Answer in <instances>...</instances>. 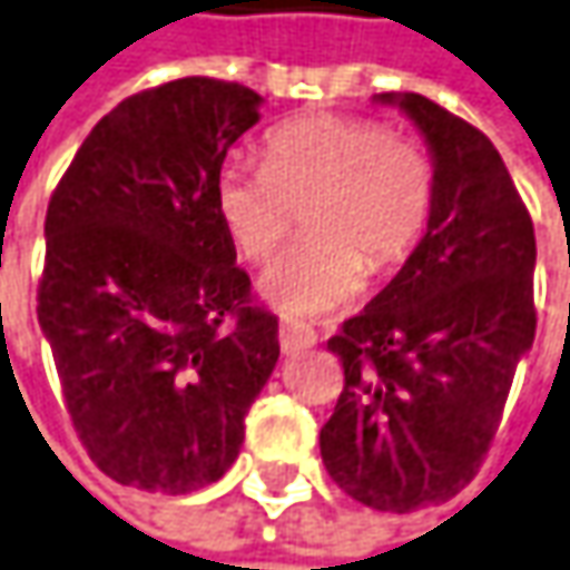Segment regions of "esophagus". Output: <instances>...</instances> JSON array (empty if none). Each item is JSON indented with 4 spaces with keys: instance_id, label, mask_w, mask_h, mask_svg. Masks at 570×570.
<instances>
[{
    "instance_id": "obj_1",
    "label": "esophagus",
    "mask_w": 570,
    "mask_h": 570,
    "mask_svg": "<svg viewBox=\"0 0 570 570\" xmlns=\"http://www.w3.org/2000/svg\"><path fill=\"white\" fill-rule=\"evenodd\" d=\"M316 345V332L303 322H289L284 318L281 322V348L284 354H299L303 348H313Z\"/></svg>"
}]
</instances>
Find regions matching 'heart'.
I'll list each match as a JSON object with an SVG mask.
<instances>
[{
    "instance_id": "heart-1",
    "label": "heart",
    "mask_w": 570,
    "mask_h": 570,
    "mask_svg": "<svg viewBox=\"0 0 570 570\" xmlns=\"http://www.w3.org/2000/svg\"><path fill=\"white\" fill-rule=\"evenodd\" d=\"M216 216L252 264L274 257L306 209L309 235L267 267L261 296L286 316H322L354 299L422 238L435 177L410 138L354 116H303L264 138V167L225 164Z\"/></svg>"
}]
</instances>
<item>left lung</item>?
Here are the masks:
<instances>
[{
    "mask_svg": "<svg viewBox=\"0 0 570 570\" xmlns=\"http://www.w3.org/2000/svg\"><path fill=\"white\" fill-rule=\"evenodd\" d=\"M374 99L422 131L435 199L400 274L328 338L345 386L318 449L357 503L413 513L471 484L497 435L535 338V232L484 131L419 92Z\"/></svg>",
    "mask_w": 570,
    "mask_h": 570,
    "instance_id": "obj_1",
    "label": "left lung"
}]
</instances>
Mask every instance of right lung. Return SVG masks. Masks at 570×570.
I'll return each mask as SVG.
<instances>
[{"instance_id":"obj_1","label":"right lung","mask_w":570,"mask_h":570,"mask_svg":"<svg viewBox=\"0 0 570 570\" xmlns=\"http://www.w3.org/2000/svg\"><path fill=\"white\" fill-rule=\"evenodd\" d=\"M261 102L209 77L135 92L53 189L38 322L73 429L118 484L177 497L218 481L281 357L213 199Z\"/></svg>"}]
</instances>
